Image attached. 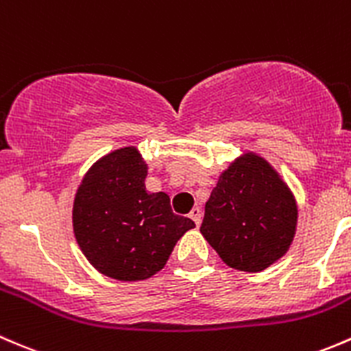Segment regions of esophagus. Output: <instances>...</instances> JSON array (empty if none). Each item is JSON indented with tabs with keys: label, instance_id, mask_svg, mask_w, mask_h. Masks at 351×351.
Wrapping results in <instances>:
<instances>
[{
	"label": "esophagus",
	"instance_id": "34e87169",
	"mask_svg": "<svg viewBox=\"0 0 351 351\" xmlns=\"http://www.w3.org/2000/svg\"><path fill=\"white\" fill-rule=\"evenodd\" d=\"M189 218L196 223V226L201 225V218H202V213L199 208H193V211L189 213Z\"/></svg>",
	"mask_w": 351,
	"mask_h": 351
}]
</instances>
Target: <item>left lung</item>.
Listing matches in <instances>:
<instances>
[{
  "mask_svg": "<svg viewBox=\"0 0 351 351\" xmlns=\"http://www.w3.org/2000/svg\"><path fill=\"white\" fill-rule=\"evenodd\" d=\"M295 225L298 206L289 187L269 162L248 154L219 177L201 233L231 269L260 272L289 250Z\"/></svg>",
  "mask_w": 351,
  "mask_h": 351,
  "instance_id": "left-lung-1",
  "label": "left lung"
}]
</instances>
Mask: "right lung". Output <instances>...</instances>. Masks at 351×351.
I'll return each instance as SVG.
<instances>
[{
  "instance_id": "1",
  "label": "right lung",
  "mask_w": 351,
  "mask_h": 351,
  "mask_svg": "<svg viewBox=\"0 0 351 351\" xmlns=\"http://www.w3.org/2000/svg\"><path fill=\"white\" fill-rule=\"evenodd\" d=\"M147 164L135 147L97 160L72 209L74 234L96 270L117 280H143L164 269L194 221L174 215L165 193L145 189Z\"/></svg>"
}]
</instances>
